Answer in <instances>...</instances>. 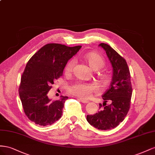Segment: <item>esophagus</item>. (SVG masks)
I'll use <instances>...</instances> for the list:
<instances>
[{
  "instance_id": "obj_1",
  "label": "esophagus",
  "mask_w": 155,
  "mask_h": 155,
  "mask_svg": "<svg viewBox=\"0 0 155 155\" xmlns=\"http://www.w3.org/2000/svg\"><path fill=\"white\" fill-rule=\"evenodd\" d=\"M79 100H80L82 103H87L88 102H89V101H88L84 100V99H79Z\"/></svg>"
}]
</instances>
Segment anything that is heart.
I'll list each match as a JSON object with an SVG mask.
<instances>
[{
    "mask_svg": "<svg viewBox=\"0 0 155 155\" xmlns=\"http://www.w3.org/2000/svg\"><path fill=\"white\" fill-rule=\"evenodd\" d=\"M85 60L90 67L94 71H97L104 66V59L98 54L96 53H89L85 56ZM74 60H71L66 64L65 67V73H70L71 71ZM103 81H105V78L103 77ZM95 90L94 86L82 82H77L69 87L68 91L72 95L80 97L82 99H87L89 97L92 92Z\"/></svg>",
    "mask_w": 155,
    "mask_h": 155,
    "instance_id": "b5f03b06",
    "label": "heart"
}]
</instances>
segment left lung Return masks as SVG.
Returning <instances> with one entry per match:
<instances>
[{
	"mask_svg": "<svg viewBox=\"0 0 155 155\" xmlns=\"http://www.w3.org/2000/svg\"><path fill=\"white\" fill-rule=\"evenodd\" d=\"M99 46L106 52L112 65L113 76L109 89L103 95L104 107L94 115H87L86 119L97 129L109 130L124 120L130 108L132 88L126 60L107 44L102 43ZM99 106L102 107L101 104Z\"/></svg>",
	"mask_w": 155,
	"mask_h": 155,
	"instance_id": "obj_1",
	"label": "left lung"
}]
</instances>
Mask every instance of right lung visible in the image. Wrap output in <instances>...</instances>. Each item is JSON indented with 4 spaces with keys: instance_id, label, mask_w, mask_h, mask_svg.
Wrapping results in <instances>:
<instances>
[{
    "instance_id": "1",
    "label": "right lung",
    "mask_w": 155,
    "mask_h": 155,
    "mask_svg": "<svg viewBox=\"0 0 155 155\" xmlns=\"http://www.w3.org/2000/svg\"><path fill=\"white\" fill-rule=\"evenodd\" d=\"M82 46L68 47L48 43L41 47L26 64L19 86V96L26 116L41 126L53 124L62 115L67 96L51 101L47 95L56 79L62 75L68 61Z\"/></svg>"
}]
</instances>
